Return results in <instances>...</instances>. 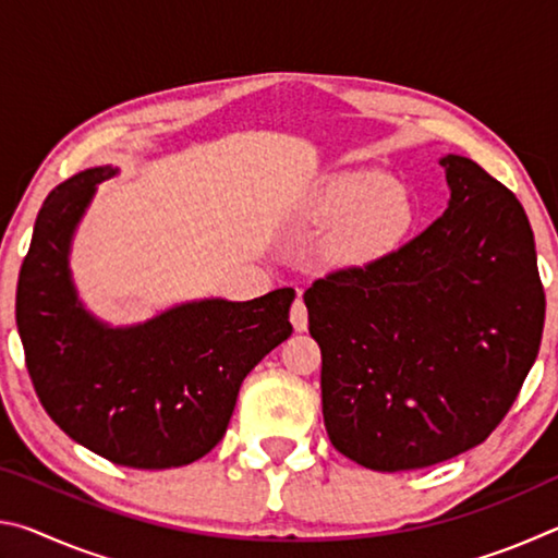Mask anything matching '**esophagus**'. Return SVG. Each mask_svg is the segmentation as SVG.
Masks as SVG:
<instances>
[{
	"mask_svg": "<svg viewBox=\"0 0 558 558\" xmlns=\"http://www.w3.org/2000/svg\"><path fill=\"white\" fill-rule=\"evenodd\" d=\"M290 323H292V327L298 329V332H305V329H307V307H305V302H302V298L292 302Z\"/></svg>",
	"mask_w": 558,
	"mask_h": 558,
	"instance_id": "1",
	"label": "esophagus"
}]
</instances>
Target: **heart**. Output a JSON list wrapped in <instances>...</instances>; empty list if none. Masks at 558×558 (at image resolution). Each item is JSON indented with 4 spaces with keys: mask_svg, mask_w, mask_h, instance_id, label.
<instances>
[{
    "mask_svg": "<svg viewBox=\"0 0 558 558\" xmlns=\"http://www.w3.org/2000/svg\"><path fill=\"white\" fill-rule=\"evenodd\" d=\"M307 214L317 226H332L325 256L339 268L379 260L396 248L413 219L409 194L379 169H347L325 179Z\"/></svg>",
    "mask_w": 558,
    "mask_h": 558,
    "instance_id": "obj_1",
    "label": "heart"
}]
</instances>
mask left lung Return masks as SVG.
Masks as SVG:
<instances>
[{"label":"left lung","instance_id":"obj_1","mask_svg":"<svg viewBox=\"0 0 558 558\" xmlns=\"http://www.w3.org/2000/svg\"><path fill=\"white\" fill-rule=\"evenodd\" d=\"M440 167L450 186L440 219L305 292L327 436L379 472L480 446L542 344L546 300L522 204L468 157L446 155Z\"/></svg>","mask_w":558,"mask_h":558}]
</instances>
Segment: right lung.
<instances>
[{
  "instance_id": "obj_1",
  "label": "right lung",
  "mask_w": 558,
  "mask_h": 558,
  "mask_svg": "<svg viewBox=\"0 0 558 558\" xmlns=\"http://www.w3.org/2000/svg\"><path fill=\"white\" fill-rule=\"evenodd\" d=\"M116 174L93 167L46 196L19 270V337L65 436L116 465L182 468L223 438L243 379L290 337L295 290L184 302L132 327L100 323L78 300L69 256L98 184Z\"/></svg>"
}]
</instances>
